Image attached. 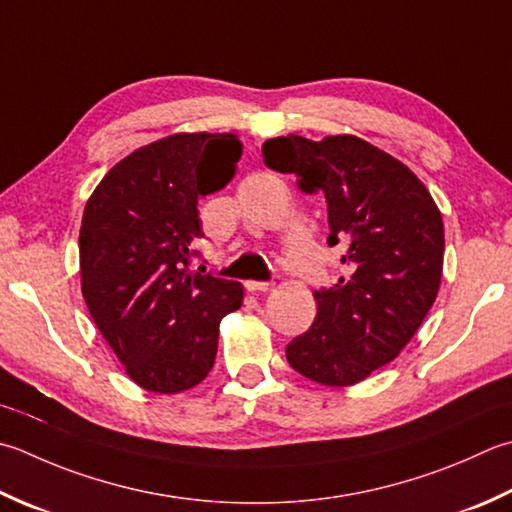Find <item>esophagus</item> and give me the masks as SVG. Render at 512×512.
I'll return each instance as SVG.
<instances>
[{"mask_svg": "<svg viewBox=\"0 0 512 512\" xmlns=\"http://www.w3.org/2000/svg\"><path fill=\"white\" fill-rule=\"evenodd\" d=\"M248 293H264V290H268V282H255V279H248V282L244 284Z\"/></svg>", "mask_w": 512, "mask_h": 512, "instance_id": "1", "label": "esophagus"}]
</instances>
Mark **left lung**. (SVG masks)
Masks as SVG:
<instances>
[{
    "label": "left lung",
    "instance_id": "1",
    "mask_svg": "<svg viewBox=\"0 0 512 512\" xmlns=\"http://www.w3.org/2000/svg\"><path fill=\"white\" fill-rule=\"evenodd\" d=\"M264 164L322 193L328 246L344 273L315 293L317 317L286 346L299 375L350 386L399 355L433 306L444 266V222L426 186L402 162L353 135L262 146Z\"/></svg>",
    "mask_w": 512,
    "mask_h": 512
}]
</instances>
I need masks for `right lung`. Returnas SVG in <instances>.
<instances>
[{"label": "right lung", "instance_id": "1", "mask_svg": "<svg viewBox=\"0 0 512 512\" xmlns=\"http://www.w3.org/2000/svg\"><path fill=\"white\" fill-rule=\"evenodd\" d=\"M235 135L177 133L130 153L90 195L79 230L82 293L99 333L150 393H182L210 373L219 322L244 288L190 270L199 197L235 177Z\"/></svg>", "mask_w": 512, "mask_h": 512}]
</instances>
